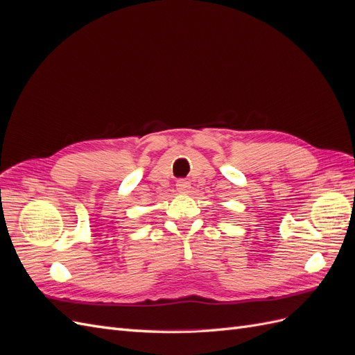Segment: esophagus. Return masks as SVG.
Here are the masks:
<instances>
[{"instance_id":"esophagus-1","label":"esophagus","mask_w":355,"mask_h":355,"mask_svg":"<svg viewBox=\"0 0 355 355\" xmlns=\"http://www.w3.org/2000/svg\"><path fill=\"white\" fill-rule=\"evenodd\" d=\"M176 188H178V191H179V192H182V194H185V192H188V189L191 188V185H189V182H188V180H185V179H179V180L176 182Z\"/></svg>"}]
</instances>
